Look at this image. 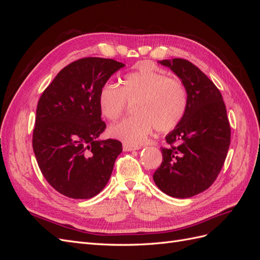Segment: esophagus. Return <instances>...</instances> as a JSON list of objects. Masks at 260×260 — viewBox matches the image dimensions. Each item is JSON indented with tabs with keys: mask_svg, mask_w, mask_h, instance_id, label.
<instances>
[{
	"mask_svg": "<svg viewBox=\"0 0 260 260\" xmlns=\"http://www.w3.org/2000/svg\"><path fill=\"white\" fill-rule=\"evenodd\" d=\"M141 147L138 145H131V144H127L124 143L123 144V151L125 152H130V151H136V149H140Z\"/></svg>",
	"mask_w": 260,
	"mask_h": 260,
	"instance_id": "esophagus-1",
	"label": "esophagus"
}]
</instances>
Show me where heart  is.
I'll use <instances>...</instances> for the list:
<instances>
[{"label":"heart","mask_w":260,"mask_h":260,"mask_svg":"<svg viewBox=\"0 0 260 260\" xmlns=\"http://www.w3.org/2000/svg\"><path fill=\"white\" fill-rule=\"evenodd\" d=\"M120 84L105 82L99 91L98 103L101 114L111 121L122 115L128 102L135 103L136 115L113 124L108 131L124 143H143L154 128L159 132L175 129L185 114L187 92L183 81L151 64L140 62Z\"/></svg>","instance_id":"heart-1"}]
</instances>
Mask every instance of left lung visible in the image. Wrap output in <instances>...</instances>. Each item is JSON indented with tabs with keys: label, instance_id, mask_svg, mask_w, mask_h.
Returning a JSON list of instances; mask_svg holds the SVG:
<instances>
[{
	"label": "left lung",
	"instance_id": "obj_1",
	"mask_svg": "<svg viewBox=\"0 0 260 260\" xmlns=\"http://www.w3.org/2000/svg\"><path fill=\"white\" fill-rule=\"evenodd\" d=\"M183 81L187 92L185 114L166 137L162 162L153 175L154 182L172 198L200 194L215 182L231 141L230 122L221 93L209 78L183 58L162 59Z\"/></svg>",
	"mask_w": 260,
	"mask_h": 260
}]
</instances>
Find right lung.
<instances>
[{"label": "right lung", "mask_w": 260, "mask_h": 260, "mask_svg": "<svg viewBox=\"0 0 260 260\" xmlns=\"http://www.w3.org/2000/svg\"><path fill=\"white\" fill-rule=\"evenodd\" d=\"M124 65L111 58L83 57L62 68L38 102L32 147L43 177L75 200L98 195L122 151L120 141H100L99 91Z\"/></svg>", "instance_id": "add662e5"}]
</instances>
